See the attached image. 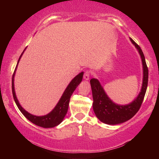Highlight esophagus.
Returning <instances> with one entry per match:
<instances>
[{"mask_svg": "<svg viewBox=\"0 0 159 159\" xmlns=\"http://www.w3.org/2000/svg\"><path fill=\"white\" fill-rule=\"evenodd\" d=\"M90 73L89 71H86L85 72L84 75H83V79H84L85 80H88L90 79Z\"/></svg>", "mask_w": 159, "mask_h": 159, "instance_id": "obj_1", "label": "esophagus"}]
</instances>
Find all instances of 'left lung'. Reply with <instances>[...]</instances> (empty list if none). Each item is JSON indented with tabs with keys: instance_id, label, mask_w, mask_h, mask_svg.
Returning <instances> with one entry per match:
<instances>
[{
	"instance_id": "left-lung-1",
	"label": "left lung",
	"mask_w": 159,
	"mask_h": 159,
	"mask_svg": "<svg viewBox=\"0 0 159 159\" xmlns=\"http://www.w3.org/2000/svg\"><path fill=\"white\" fill-rule=\"evenodd\" d=\"M130 40L140 55L143 68L142 88L138 97L130 104L120 105L109 98L98 79H92L90 81L93 93V111L101 122L108 125L120 124L133 118L140 108L147 91L149 74L144 55L140 47L130 38Z\"/></svg>"
}]
</instances>
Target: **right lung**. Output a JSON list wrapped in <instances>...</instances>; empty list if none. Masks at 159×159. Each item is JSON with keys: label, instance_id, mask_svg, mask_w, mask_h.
I'll list each match as a JSON object with an SVG mask.
<instances>
[{"label": "right lung", "instance_id": "1", "mask_svg": "<svg viewBox=\"0 0 159 159\" xmlns=\"http://www.w3.org/2000/svg\"><path fill=\"white\" fill-rule=\"evenodd\" d=\"M26 48L21 53L20 55V58H19V60L17 61V66H16L15 70L14 71V74H13L12 79V95L13 98H14L15 102L18 109L20 110V111L22 113V114L25 116L29 120H30L31 123H33L34 124L38 126H40V127H43L45 128H54L55 126L58 125L59 124L62 122L64 120V116H65L67 111H68L69 108V100L70 98L72 95V93L74 92V90H76V88L78 87L80 82L82 81L83 76V71L80 72L77 76H75L73 79L71 80V81L69 83V84L67 86L66 88L64 90L63 93L62 95H61V98L59 100L58 103L56 104L52 111L50 113H48V114L44 115V116H35L30 114L28 111H26V110L23 108L20 105V102H19L18 99L17 98V96H16L15 94V85H14V80H15V71L17 70V67L19 64V61H20V59L22 56L24 52H25Z\"/></svg>", "mask_w": 159, "mask_h": 159}]
</instances>
